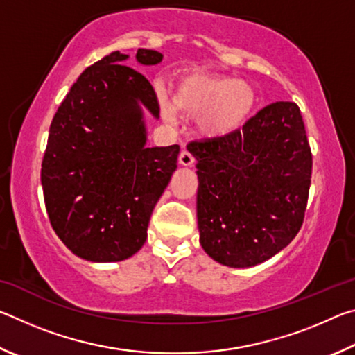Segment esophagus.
Masks as SVG:
<instances>
[{"mask_svg": "<svg viewBox=\"0 0 355 355\" xmlns=\"http://www.w3.org/2000/svg\"><path fill=\"white\" fill-rule=\"evenodd\" d=\"M178 161H180V164H182V166H192V164L196 163L194 156H192V155L188 152V150H183V152L180 153Z\"/></svg>", "mask_w": 355, "mask_h": 355, "instance_id": "34e87169", "label": "esophagus"}]
</instances>
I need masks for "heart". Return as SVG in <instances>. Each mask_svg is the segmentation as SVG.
Instances as JSON below:
<instances>
[{
	"mask_svg": "<svg viewBox=\"0 0 355 355\" xmlns=\"http://www.w3.org/2000/svg\"><path fill=\"white\" fill-rule=\"evenodd\" d=\"M257 94L249 84L230 76L189 73L177 83L173 100L161 98L167 120L178 112L197 117V130L208 139H220L241 130L254 114Z\"/></svg>",
	"mask_w": 355,
	"mask_h": 355,
	"instance_id": "heart-1",
	"label": "heart"
}]
</instances>
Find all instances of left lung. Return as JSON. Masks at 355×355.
<instances>
[{
    "mask_svg": "<svg viewBox=\"0 0 355 355\" xmlns=\"http://www.w3.org/2000/svg\"><path fill=\"white\" fill-rule=\"evenodd\" d=\"M188 148L197 159L200 244L213 260L255 266L293 241L313 164L296 103L275 101L236 133L192 141Z\"/></svg>",
    "mask_w": 355,
    "mask_h": 355,
    "instance_id": "8db88e82",
    "label": "left lung"
}]
</instances>
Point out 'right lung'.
<instances>
[{"label": "right lung", "instance_id": "obj_1", "mask_svg": "<svg viewBox=\"0 0 355 355\" xmlns=\"http://www.w3.org/2000/svg\"><path fill=\"white\" fill-rule=\"evenodd\" d=\"M114 51L87 67L53 117L40 180L53 230L89 261L139 250L156 202L177 169L180 146L146 147L144 107L159 117L155 89ZM136 61L163 55L139 48Z\"/></svg>", "mask_w": 355, "mask_h": 355}]
</instances>
